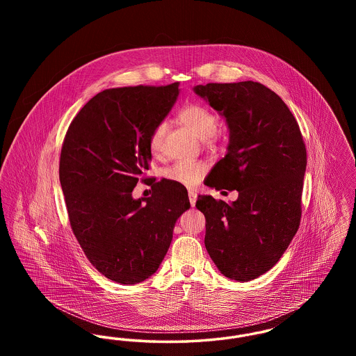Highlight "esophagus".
<instances>
[{"instance_id": "1", "label": "esophagus", "mask_w": 356, "mask_h": 356, "mask_svg": "<svg viewBox=\"0 0 356 356\" xmlns=\"http://www.w3.org/2000/svg\"><path fill=\"white\" fill-rule=\"evenodd\" d=\"M188 199H189V203L192 207H195V204H196V200H197V193L195 192V191H189L188 192Z\"/></svg>"}]
</instances>
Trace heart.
<instances>
[{
  "instance_id": "b5f03b06",
  "label": "heart",
  "mask_w": 356,
  "mask_h": 356,
  "mask_svg": "<svg viewBox=\"0 0 356 356\" xmlns=\"http://www.w3.org/2000/svg\"><path fill=\"white\" fill-rule=\"evenodd\" d=\"M179 120L193 135L205 143L213 144L218 140L216 131L220 124L219 115L203 104H188L180 111ZM167 132L168 124L165 121H160L153 127L148 137V147L153 156H159L163 152ZM207 170L208 167L203 161H179L164 170V177L181 186H193L203 179Z\"/></svg>"
}]
</instances>
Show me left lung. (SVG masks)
<instances>
[{"label":"left lung","instance_id":"obj_1","mask_svg":"<svg viewBox=\"0 0 356 356\" xmlns=\"http://www.w3.org/2000/svg\"><path fill=\"white\" fill-rule=\"evenodd\" d=\"M195 92L222 113L229 128L228 152L205 184L238 192L231 205L199 196L204 244L224 276L248 282L271 270L299 229L305 140L287 105L260 83H209Z\"/></svg>","mask_w":356,"mask_h":356}]
</instances>
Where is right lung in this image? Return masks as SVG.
Here are the masks:
<instances>
[{"mask_svg":"<svg viewBox=\"0 0 356 356\" xmlns=\"http://www.w3.org/2000/svg\"><path fill=\"white\" fill-rule=\"evenodd\" d=\"M179 96V83L106 89L70 122L60 156V183L70 228L90 264L120 284L157 271L175 222L191 204L184 186L151 180L152 195L135 200L147 181L148 137Z\"/></svg>","mask_w":356,"mask_h":356,"instance_id":"1","label":"right lung"}]
</instances>
